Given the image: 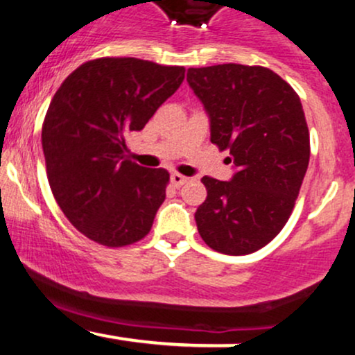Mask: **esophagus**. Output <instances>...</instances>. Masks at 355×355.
<instances>
[{
  "mask_svg": "<svg viewBox=\"0 0 355 355\" xmlns=\"http://www.w3.org/2000/svg\"><path fill=\"white\" fill-rule=\"evenodd\" d=\"M187 180H189V178L183 177V175H180V173H172V175H170V182H172L173 187H182L183 183H187Z\"/></svg>",
  "mask_w": 355,
  "mask_h": 355,
  "instance_id": "esophagus-1",
  "label": "esophagus"
}]
</instances>
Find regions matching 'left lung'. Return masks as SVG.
I'll list each match as a JSON object with an SVG mask.
<instances>
[{
    "instance_id": "8db88e82",
    "label": "left lung",
    "mask_w": 355,
    "mask_h": 355,
    "mask_svg": "<svg viewBox=\"0 0 355 355\" xmlns=\"http://www.w3.org/2000/svg\"><path fill=\"white\" fill-rule=\"evenodd\" d=\"M187 81L210 120V141L230 150L229 182L203 177L195 211L203 242L227 255L267 245L291 217L311 157L309 128L294 88L263 67L189 68Z\"/></svg>"
}]
</instances>
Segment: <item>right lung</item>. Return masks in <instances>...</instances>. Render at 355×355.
I'll return each mask as SVG.
<instances>
[{
  "instance_id": "obj_1",
  "label": "right lung",
  "mask_w": 355,
  "mask_h": 355,
  "mask_svg": "<svg viewBox=\"0 0 355 355\" xmlns=\"http://www.w3.org/2000/svg\"><path fill=\"white\" fill-rule=\"evenodd\" d=\"M183 78V67L98 58L76 68L55 93L42 130L48 182L85 237L123 247L152 229L170 175L130 162L126 137L144 128Z\"/></svg>"
}]
</instances>
